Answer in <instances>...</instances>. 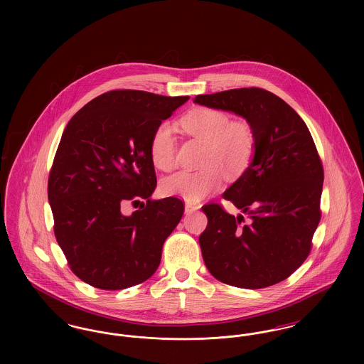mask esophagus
<instances>
[{"label": "esophagus", "instance_id": "1", "mask_svg": "<svg viewBox=\"0 0 364 364\" xmlns=\"http://www.w3.org/2000/svg\"><path fill=\"white\" fill-rule=\"evenodd\" d=\"M198 208H199V206H196V205H191V203H187V205H186V214H191V213L196 211Z\"/></svg>", "mask_w": 364, "mask_h": 364}]
</instances>
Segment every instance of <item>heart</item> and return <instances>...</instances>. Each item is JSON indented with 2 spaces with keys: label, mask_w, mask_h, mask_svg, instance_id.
<instances>
[{
  "label": "heart",
  "mask_w": 364,
  "mask_h": 364,
  "mask_svg": "<svg viewBox=\"0 0 364 364\" xmlns=\"http://www.w3.org/2000/svg\"><path fill=\"white\" fill-rule=\"evenodd\" d=\"M183 129L191 136L206 141L199 172H178L162 183V191L196 205L229 178L242 176L255 153V135L248 122H230L225 112L211 107H195L181 119ZM150 156L158 169L169 172L176 166L174 128L169 122L158 125L150 140Z\"/></svg>",
  "instance_id": "heart-1"
}]
</instances>
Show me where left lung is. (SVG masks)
<instances>
[{"label": "left lung", "mask_w": 364, "mask_h": 364, "mask_svg": "<svg viewBox=\"0 0 364 364\" xmlns=\"http://www.w3.org/2000/svg\"><path fill=\"white\" fill-rule=\"evenodd\" d=\"M193 102L242 116L255 135L248 169L223 195L248 217L218 203L202 208L206 267L244 289L281 282L307 259L321 220L323 168L311 134L289 105L258 87L198 95Z\"/></svg>", "instance_id": "obj_1"}]
</instances>
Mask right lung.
Returning a JSON list of instances; mask_svg holds the SVG:
<instances>
[{
  "label": "right lung",
  "instance_id": "1",
  "mask_svg": "<svg viewBox=\"0 0 364 364\" xmlns=\"http://www.w3.org/2000/svg\"><path fill=\"white\" fill-rule=\"evenodd\" d=\"M190 97L113 90L85 105L67 124L53 161L48 198L54 235L70 270L94 288L125 289L156 273L162 245L184 203L153 200L150 140ZM142 203L132 215L127 203Z\"/></svg>",
  "mask_w": 364,
  "mask_h": 364
}]
</instances>
